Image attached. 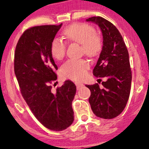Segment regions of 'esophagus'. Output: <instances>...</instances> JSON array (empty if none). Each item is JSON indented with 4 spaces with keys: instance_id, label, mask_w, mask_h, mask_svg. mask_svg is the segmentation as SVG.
I'll list each match as a JSON object with an SVG mask.
<instances>
[{
    "instance_id": "34e87169",
    "label": "esophagus",
    "mask_w": 149,
    "mask_h": 149,
    "mask_svg": "<svg viewBox=\"0 0 149 149\" xmlns=\"http://www.w3.org/2000/svg\"><path fill=\"white\" fill-rule=\"evenodd\" d=\"M76 85L77 89H78V90H80L81 88H82V87L84 86L82 83H80V82H76Z\"/></svg>"
}]
</instances>
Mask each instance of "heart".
Segmentation results:
<instances>
[{
    "label": "heart",
    "instance_id": "b5f03b06",
    "mask_svg": "<svg viewBox=\"0 0 149 149\" xmlns=\"http://www.w3.org/2000/svg\"><path fill=\"white\" fill-rule=\"evenodd\" d=\"M63 34L70 41L82 45V50L89 56H95L101 52L103 47L102 38L95 33L92 26L85 23H75L65 28ZM66 43L54 38L50 44V53L56 60H61L66 52ZM89 63L85 59H69L62 65L61 73L63 78L75 81L86 78Z\"/></svg>",
    "mask_w": 149,
    "mask_h": 149
}]
</instances>
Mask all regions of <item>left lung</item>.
Here are the masks:
<instances>
[{
  "mask_svg": "<svg viewBox=\"0 0 149 149\" xmlns=\"http://www.w3.org/2000/svg\"><path fill=\"white\" fill-rule=\"evenodd\" d=\"M86 21L98 25L103 35L102 50L93 73L107 79L103 88L97 83L86 85L91 91L88 101L97 116L111 119L123 111L130 97L132 76L128 50L118 30L107 19L98 16Z\"/></svg>",
  "mask_w": 149,
  "mask_h": 149,
  "instance_id": "8db88e82",
  "label": "left lung"
}]
</instances>
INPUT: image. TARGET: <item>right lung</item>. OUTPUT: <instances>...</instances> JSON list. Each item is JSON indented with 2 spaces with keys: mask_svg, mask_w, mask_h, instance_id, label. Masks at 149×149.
<instances>
[{
  "mask_svg": "<svg viewBox=\"0 0 149 149\" xmlns=\"http://www.w3.org/2000/svg\"><path fill=\"white\" fill-rule=\"evenodd\" d=\"M62 26H37L24 32L15 47L14 71L21 93L37 119L53 131L64 130L74 120L72 102L76 86L66 80L56 93L51 84L58 69L50 53V44Z\"/></svg>",
  "mask_w": 149,
  "mask_h": 149,
  "instance_id": "1",
  "label": "right lung"
}]
</instances>
